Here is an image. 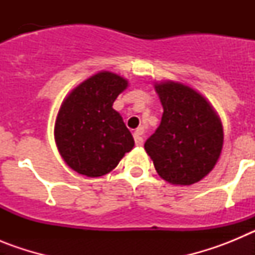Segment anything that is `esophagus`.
Listing matches in <instances>:
<instances>
[{
	"label": "esophagus",
	"mask_w": 255,
	"mask_h": 255,
	"mask_svg": "<svg viewBox=\"0 0 255 255\" xmlns=\"http://www.w3.org/2000/svg\"><path fill=\"white\" fill-rule=\"evenodd\" d=\"M141 135H143V129L139 128V129L134 132V140L136 147H141V145H143V136H141Z\"/></svg>",
	"instance_id": "esophagus-1"
}]
</instances>
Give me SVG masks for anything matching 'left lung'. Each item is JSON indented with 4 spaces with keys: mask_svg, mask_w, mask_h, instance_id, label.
I'll list each match as a JSON object with an SVG mask.
<instances>
[{
    "mask_svg": "<svg viewBox=\"0 0 255 255\" xmlns=\"http://www.w3.org/2000/svg\"><path fill=\"white\" fill-rule=\"evenodd\" d=\"M163 107L161 124L144 148L155 171L171 185L188 186L206 177L224 147V128L215 108L194 88L154 83Z\"/></svg>",
    "mask_w": 255,
    "mask_h": 255,
    "instance_id": "left-lung-1",
    "label": "left lung"
}]
</instances>
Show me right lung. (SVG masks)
Returning <instances> with one entry per match:
<instances>
[{
    "instance_id": "right-lung-1",
    "label": "right lung",
    "mask_w": 255,
    "mask_h": 255,
    "mask_svg": "<svg viewBox=\"0 0 255 255\" xmlns=\"http://www.w3.org/2000/svg\"><path fill=\"white\" fill-rule=\"evenodd\" d=\"M128 85L121 75L100 71L65 97L56 116L55 141L71 170L87 177H101L134 148L131 132L112 108Z\"/></svg>"
}]
</instances>
